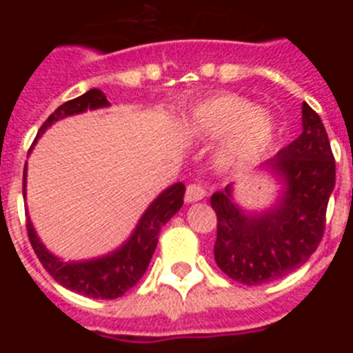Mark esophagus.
<instances>
[{"label": "esophagus", "mask_w": 353, "mask_h": 353, "mask_svg": "<svg viewBox=\"0 0 353 353\" xmlns=\"http://www.w3.org/2000/svg\"><path fill=\"white\" fill-rule=\"evenodd\" d=\"M205 194H207V191H205V187L201 183H191V185H187L185 201L187 203H194V201L203 199Z\"/></svg>", "instance_id": "34e87169"}]
</instances>
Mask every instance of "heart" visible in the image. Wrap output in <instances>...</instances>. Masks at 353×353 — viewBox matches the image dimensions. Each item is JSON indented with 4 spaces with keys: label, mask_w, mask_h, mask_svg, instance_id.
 <instances>
[{
    "label": "heart",
    "mask_w": 353,
    "mask_h": 353,
    "mask_svg": "<svg viewBox=\"0 0 353 353\" xmlns=\"http://www.w3.org/2000/svg\"><path fill=\"white\" fill-rule=\"evenodd\" d=\"M187 129L199 138L228 136L221 162L233 166L251 162L269 145L274 136V121L251 101L224 93L196 105L187 117Z\"/></svg>",
    "instance_id": "obj_1"
}]
</instances>
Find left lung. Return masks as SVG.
<instances>
[{
	"mask_svg": "<svg viewBox=\"0 0 353 353\" xmlns=\"http://www.w3.org/2000/svg\"><path fill=\"white\" fill-rule=\"evenodd\" d=\"M263 168L283 183L267 210L249 212L235 203L233 183L210 198L217 214L215 263L248 286L288 276L310 260L323 236L336 162L322 120L305 102L301 136Z\"/></svg>",
	"mask_w": 353,
	"mask_h": 353,
	"instance_id": "left-lung-1",
	"label": "left lung"
}]
</instances>
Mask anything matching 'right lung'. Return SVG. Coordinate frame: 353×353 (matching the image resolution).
<instances>
[{"instance_id":"add662e5","label":"right lung","mask_w":353,"mask_h":353,"mask_svg":"<svg viewBox=\"0 0 353 353\" xmlns=\"http://www.w3.org/2000/svg\"><path fill=\"white\" fill-rule=\"evenodd\" d=\"M109 101L101 90H90L77 99L65 102L60 108L54 109V113L43 121L40 127L37 139L42 136L56 121L63 118L81 114L84 111L109 108ZM35 139V141H37ZM185 185L182 182L173 183L162 191L157 198L150 203L141 219L134 228L132 235L123 242L118 249L108 252L104 256L92 258V260L81 261H63L56 254H52L35 232V226L31 223L30 215L26 214V230L30 242L33 245L37 258L43 265L56 283H60L72 292L86 295L92 299H117L121 297L127 290L132 288L146 272L150 260L154 256L157 248L159 232L161 228L173 217L183 205ZM23 196L26 199V166L23 176Z\"/></svg>"}]
</instances>
